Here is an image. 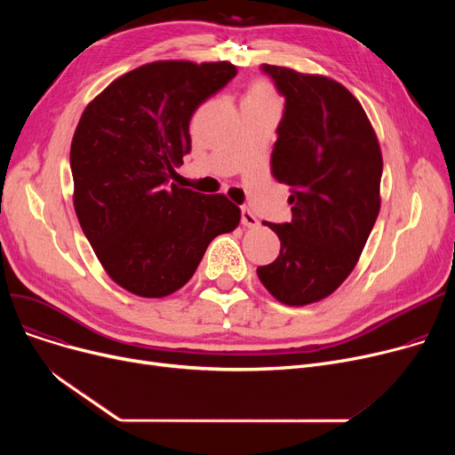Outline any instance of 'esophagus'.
<instances>
[{
	"mask_svg": "<svg viewBox=\"0 0 455 455\" xmlns=\"http://www.w3.org/2000/svg\"><path fill=\"white\" fill-rule=\"evenodd\" d=\"M242 223H243V227H249V228L258 227L256 215H254L247 206H243V208H242Z\"/></svg>",
	"mask_w": 455,
	"mask_h": 455,
	"instance_id": "obj_1",
	"label": "esophagus"
}]
</instances>
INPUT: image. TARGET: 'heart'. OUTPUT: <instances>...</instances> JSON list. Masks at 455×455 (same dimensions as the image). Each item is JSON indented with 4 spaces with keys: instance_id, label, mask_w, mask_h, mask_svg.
Instances as JSON below:
<instances>
[{
    "instance_id": "1",
    "label": "heart",
    "mask_w": 455,
    "mask_h": 455,
    "mask_svg": "<svg viewBox=\"0 0 455 455\" xmlns=\"http://www.w3.org/2000/svg\"><path fill=\"white\" fill-rule=\"evenodd\" d=\"M247 95H252V98H261V100H275L273 90L269 88V84L267 83H261V81L254 83L251 86V90L247 92Z\"/></svg>"
}]
</instances>
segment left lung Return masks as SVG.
Listing matches in <instances>:
<instances>
[{"instance_id":"obj_1","label":"left lung","mask_w":455,"mask_h":455,"mask_svg":"<svg viewBox=\"0 0 455 455\" xmlns=\"http://www.w3.org/2000/svg\"><path fill=\"white\" fill-rule=\"evenodd\" d=\"M259 69L285 100L271 167L290 186L293 220L264 221L280 254L256 273L275 299L304 306L336 291L355 267L379 212L384 164L363 107L343 84L282 66Z\"/></svg>"}]
</instances>
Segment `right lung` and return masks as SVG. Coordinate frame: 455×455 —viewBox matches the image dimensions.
<instances>
[{
	"label": "right lung",
	"mask_w": 455,
	"mask_h": 455,
	"mask_svg": "<svg viewBox=\"0 0 455 455\" xmlns=\"http://www.w3.org/2000/svg\"><path fill=\"white\" fill-rule=\"evenodd\" d=\"M235 74L230 62H151L79 119L69 151L77 220L108 276L134 295L180 290L213 237L240 223L225 196L170 184L191 149V116Z\"/></svg>",
	"instance_id": "1"
}]
</instances>
